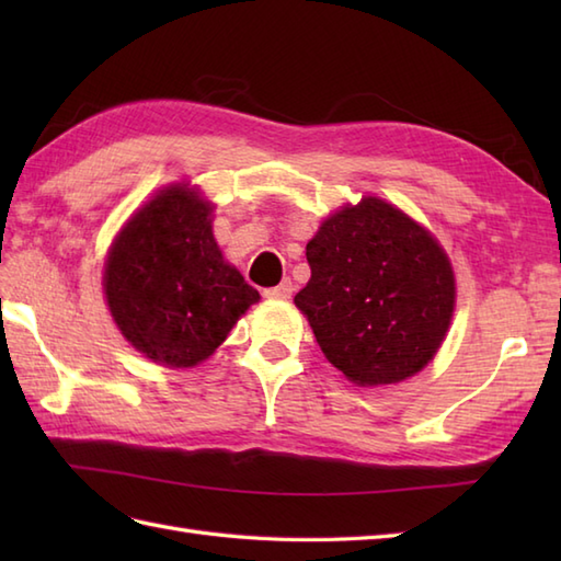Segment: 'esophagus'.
Wrapping results in <instances>:
<instances>
[{
    "instance_id": "1",
    "label": "esophagus",
    "mask_w": 561,
    "mask_h": 561,
    "mask_svg": "<svg viewBox=\"0 0 561 561\" xmlns=\"http://www.w3.org/2000/svg\"><path fill=\"white\" fill-rule=\"evenodd\" d=\"M291 291H294L291 279H284L282 284H277V287L265 289L262 294H265V299H270V301H289Z\"/></svg>"
}]
</instances>
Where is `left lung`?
Returning <instances> with one entry per match:
<instances>
[{
    "label": "left lung",
    "mask_w": 561,
    "mask_h": 561,
    "mask_svg": "<svg viewBox=\"0 0 561 561\" xmlns=\"http://www.w3.org/2000/svg\"><path fill=\"white\" fill-rule=\"evenodd\" d=\"M311 279L294 304L325 359L362 388L416 376L456 313V272L438 238L376 195L347 202L306 243Z\"/></svg>",
    "instance_id": "left-lung-1"
}]
</instances>
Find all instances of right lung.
<instances>
[{"instance_id":"right-lung-1","label":"right lung","mask_w":561,"mask_h":561,"mask_svg":"<svg viewBox=\"0 0 561 561\" xmlns=\"http://www.w3.org/2000/svg\"><path fill=\"white\" fill-rule=\"evenodd\" d=\"M214 209L199 185H165L129 214L105 253L103 296L115 328L165 368L207 362L260 301L224 257Z\"/></svg>"}]
</instances>
